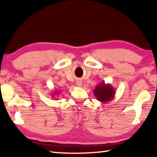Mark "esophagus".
<instances>
[{
  "mask_svg": "<svg viewBox=\"0 0 157 157\" xmlns=\"http://www.w3.org/2000/svg\"><path fill=\"white\" fill-rule=\"evenodd\" d=\"M76 84L77 86L81 87V86H82V82H81V81H80V80H77L76 81Z\"/></svg>",
  "mask_w": 157,
  "mask_h": 157,
  "instance_id": "34e87169",
  "label": "esophagus"
}]
</instances>
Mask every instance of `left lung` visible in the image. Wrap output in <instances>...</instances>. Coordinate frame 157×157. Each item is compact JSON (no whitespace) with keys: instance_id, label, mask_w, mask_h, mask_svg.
<instances>
[{"instance_id":"1","label":"left lung","mask_w":157,"mask_h":157,"mask_svg":"<svg viewBox=\"0 0 157 157\" xmlns=\"http://www.w3.org/2000/svg\"><path fill=\"white\" fill-rule=\"evenodd\" d=\"M93 91L96 99L104 104L112 101L116 94L114 88L110 83L106 84L104 81L96 85Z\"/></svg>"}]
</instances>
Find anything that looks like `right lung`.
<instances>
[{
  "mask_svg": "<svg viewBox=\"0 0 157 157\" xmlns=\"http://www.w3.org/2000/svg\"><path fill=\"white\" fill-rule=\"evenodd\" d=\"M60 92H61V91H55V92H53V95H52V96H53V97L52 98H54L55 97V96H59V94H60Z\"/></svg>",
  "mask_w": 157,
  "mask_h": 157,
  "instance_id": "1",
  "label": "right lung"
}]
</instances>
